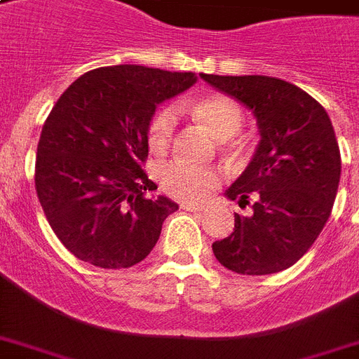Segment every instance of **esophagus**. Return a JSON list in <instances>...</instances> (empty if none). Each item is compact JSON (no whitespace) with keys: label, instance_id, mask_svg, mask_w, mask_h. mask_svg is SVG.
<instances>
[{"label":"esophagus","instance_id":"obj_1","mask_svg":"<svg viewBox=\"0 0 359 359\" xmlns=\"http://www.w3.org/2000/svg\"><path fill=\"white\" fill-rule=\"evenodd\" d=\"M182 208L188 212H205V207H197V205H182Z\"/></svg>","mask_w":359,"mask_h":359}]
</instances>
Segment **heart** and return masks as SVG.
Instances as JSON below:
<instances>
[{"label": "heart", "instance_id": "b5f03b06", "mask_svg": "<svg viewBox=\"0 0 359 359\" xmlns=\"http://www.w3.org/2000/svg\"><path fill=\"white\" fill-rule=\"evenodd\" d=\"M191 114L203 123L214 137L229 140L242 126L244 114L238 104L229 97L214 95L197 100ZM177 132V111L171 106L160 108L147 126V141L152 152L163 154L169 151ZM156 180L163 194L182 203H199L219 184V169L208 165H194L184 160H171L156 169Z\"/></svg>", "mask_w": 359, "mask_h": 359}]
</instances>
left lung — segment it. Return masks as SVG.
Segmentation results:
<instances>
[{
    "label": "left lung",
    "mask_w": 359,
    "mask_h": 359,
    "mask_svg": "<svg viewBox=\"0 0 359 359\" xmlns=\"http://www.w3.org/2000/svg\"><path fill=\"white\" fill-rule=\"evenodd\" d=\"M255 115L261 141L225 196L250 216L216 240L219 264L242 276L287 270L328 222L341 177V154L326 109L300 87L270 76L199 74Z\"/></svg>",
    "instance_id": "left-lung-1"
}]
</instances>
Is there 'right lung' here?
<instances>
[{"label": "right lung", "mask_w": 359, "mask_h": 359, "mask_svg": "<svg viewBox=\"0 0 359 359\" xmlns=\"http://www.w3.org/2000/svg\"><path fill=\"white\" fill-rule=\"evenodd\" d=\"M194 72L100 67L59 97L36 147L35 190L61 244L98 268H130L156 245L179 205L143 171L156 106L196 83Z\"/></svg>", "instance_id": "obj_1"}]
</instances>
